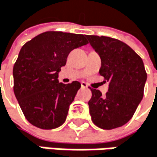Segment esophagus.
<instances>
[{
    "mask_svg": "<svg viewBox=\"0 0 157 157\" xmlns=\"http://www.w3.org/2000/svg\"><path fill=\"white\" fill-rule=\"evenodd\" d=\"M81 86H82V88H86V87H87V85H86V83L82 82V83H81Z\"/></svg>",
    "mask_w": 157,
    "mask_h": 157,
    "instance_id": "obj_1",
    "label": "esophagus"
}]
</instances>
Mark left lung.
<instances>
[{
	"label": "left lung",
	"instance_id": "obj_1",
	"mask_svg": "<svg viewBox=\"0 0 157 157\" xmlns=\"http://www.w3.org/2000/svg\"><path fill=\"white\" fill-rule=\"evenodd\" d=\"M86 38L101 60L99 74L109 82L105 96L91 89V119L102 129L122 127L131 119L143 97L147 80L143 61L132 48L117 39L95 35Z\"/></svg>",
	"mask_w": 157,
	"mask_h": 157
}]
</instances>
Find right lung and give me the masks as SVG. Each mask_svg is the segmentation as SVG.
I'll list each match as a JSON object with an SVG mask.
<instances>
[{
    "label": "right lung",
    "instance_id": "add662e5",
    "mask_svg": "<svg viewBox=\"0 0 157 157\" xmlns=\"http://www.w3.org/2000/svg\"><path fill=\"white\" fill-rule=\"evenodd\" d=\"M86 35L46 31L26 43L14 65V92L31 125L42 129L60 127L81 84L59 82L70 52L86 45Z\"/></svg>",
    "mask_w": 157,
    "mask_h": 157
}]
</instances>
